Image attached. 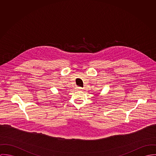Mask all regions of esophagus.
<instances>
[{"label":"esophagus","mask_w":156,"mask_h":156,"mask_svg":"<svg viewBox=\"0 0 156 156\" xmlns=\"http://www.w3.org/2000/svg\"><path fill=\"white\" fill-rule=\"evenodd\" d=\"M76 88V90H83V88H81V87H77Z\"/></svg>","instance_id":"obj_1"}]
</instances>
